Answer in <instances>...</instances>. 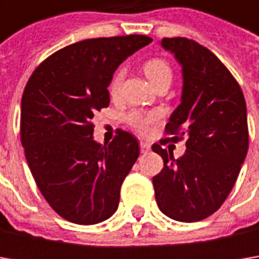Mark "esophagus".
<instances>
[{"mask_svg":"<svg viewBox=\"0 0 259 259\" xmlns=\"http://www.w3.org/2000/svg\"><path fill=\"white\" fill-rule=\"evenodd\" d=\"M140 150H141V153H148L151 150V145L148 143H140Z\"/></svg>","mask_w":259,"mask_h":259,"instance_id":"34e87169","label":"esophagus"}]
</instances>
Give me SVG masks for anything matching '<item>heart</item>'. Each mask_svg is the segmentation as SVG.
I'll return each mask as SVG.
<instances>
[{"instance_id": "b5f03b06", "label": "heart", "mask_w": 259, "mask_h": 259, "mask_svg": "<svg viewBox=\"0 0 259 259\" xmlns=\"http://www.w3.org/2000/svg\"><path fill=\"white\" fill-rule=\"evenodd\" d=\"M145 76L150 79V82L158 88L163 83H170L171 77H173V70L168 65V62L160 57H154L147 60L143 66ZM125 70L124 69H118L111 77V82L108 86V92L111 95V98H116L119 95L121 86L124 82ZM161 119V114L157 111H151V112H143V111H133L131 114L126 115V122L128 125L137 131L138 134L147 135L151 133L153 126H154L158 121Z\"/></svg>"}]
</instances>
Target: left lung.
I'll return each instance as SVG.
<instances>
[{"instance_id": "left-lung-1", "label": "left lung", "mask_w": 259, "mask_h": 259, "mask_svg": "<svg viewBox=\"0 0 259 259\" xmlns=\"http://www.w3.org/2000/svg\"><path fill=\"white\" fill-rule=\"evenodd\" d=\"M183 67V95L165 138L153 145L164 167L153 177L160 210L179 222H199L213 214L229 196L248 145L246 105L232 73L204 46L184 37L163 38ZM186 138L177 160L161 145Z\"/></svg>"}]
</instances>
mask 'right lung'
Returning a JSON list of instances; mask_svg holds the SVG:
<instances>
[{
    "mask_svg": "<svg viewBox=\"0 0 259 259\" xmlns=\"http://www.w3.org/2000/svg\"><path fill=\"white\" fill-rule=\"evenodd\" d=\"M151 41L143 34L77 41L43 60L25 85L20 134L27 163L47 203L72 224H99L118 209L140 147L122 130L109 144L95 143L92 119L109 105L116 67Z\"/></svg>",
    "mask_w": 259,
    "mask_h": 259,
    "instance_id": "right-lung-1",
    "label": "right lung"
}]
</instances>
